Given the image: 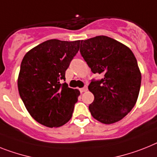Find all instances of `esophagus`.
<instances>
[{
  "instance_id": "obj_1",
  "label": "esophagus",
  "mask_w": 157,
  "mask_h": 157,
  "mask_svg": "<svg viewBox=\"0 0 157 157\" xmlns=\"http://www.w3.org/2000/svg\"><path fill=\"white\" fill-rule=\"evenodd\" d=\"M87 90H88V86H86V85H85V87H83V88H81V89H80V91H81V93H84V92H86Z\"/></svg>"
}]
</instances>
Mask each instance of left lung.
Instances as JSON below:
<instances>
[{"label":"left lung","instance_id":"8db88e82","mask_svg":"<svg viewBox=\"0 0 157 157\" xmlns=\"http://www.w3.org/2000/svg\"><path fill=\"white\" fill-rule=\"evenodd\" d=\"M80 52L91 71L103 76L89 85L94 95L91 114L106 124L121 121L134 107L140 89L141 74L134 54L106 36L81 40Z\"/></svg>","mask_w":157,"mask_h":157}]
</instances>
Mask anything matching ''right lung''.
<instances>
[{"label":"right lung","mask_w":157,"mask_h":157,"mask_svg":"<svg viewBox=\"0 0 157 157\" xmlns=\"http://www.w3.org/2000/svg\"><path fill=\"white\" fill-rule=\"evenodd\" d=\"M80 43L46 40L22 60L17 81L20 97L32 117L46 127L62 126L72 117L80 91L61 81H65V71Z\"/></svg>","instance_id":"1"}]
</instances>
